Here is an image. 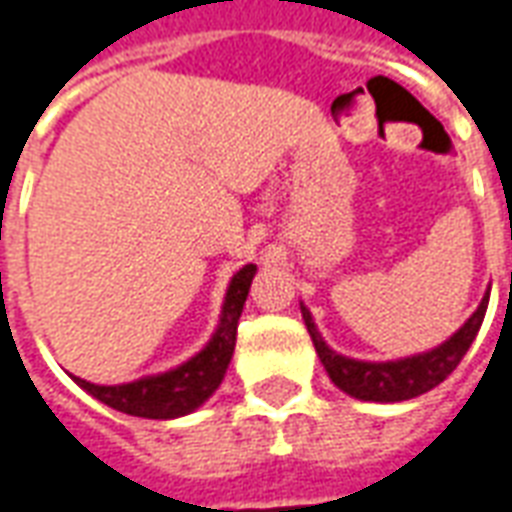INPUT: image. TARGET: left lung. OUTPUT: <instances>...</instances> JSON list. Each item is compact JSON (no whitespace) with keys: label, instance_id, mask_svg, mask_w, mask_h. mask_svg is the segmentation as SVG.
<instances>
[{"label":"left lung","instance_id":"1","mask_svg":"<svg viewBox=\"0 0 512 512\" xmlns=\"http://www.w3.org/2000/svg\"><path fill=\"white\" fill-rule=\"evenodd\" d=\"M485 310H488V296L480 301V307H477L472 318L463 323L461 332L452 334L444 345L422 356H411V359H400V362H381V365L356 362V359H345V356L334 354L332 348L321 340V334L315 332L310 312L301 307V315H304V323H307L312 345H315V351L321 356L323 367H326V373H329L334 384L351 397H359V400L395 403V400L425 395L461 365L463 354L469 351V345H472L480 326H483Z\"/></svg>","mask_w":512,"mask_h":512}]
</instances>
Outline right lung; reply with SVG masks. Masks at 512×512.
<instances>
[{"instance_id":"right-lung-1","label":"right lung","mask_w":512,"mask_h":512,"mask_svg":"<svg viewBox=\"0 0 512 512\" xmlns=\"http://www.w3.org/2000/svg\"><path fill=\"white\" fill-rule=\"evenodd\" d=\"M255 271V266H244L235 274L230 290H227V299H224L219 329L213 334L211 343L205 345V351L189 359L186 365L169 370L164 376L142 378V381L123 386H95L82 378H76V384L109 408L131 414V417L172 419L194 411L216 392V386L222 384L224 370L233 359L238 318L244 312V301L249 296Z\"/></svg>"}]
</instances>
